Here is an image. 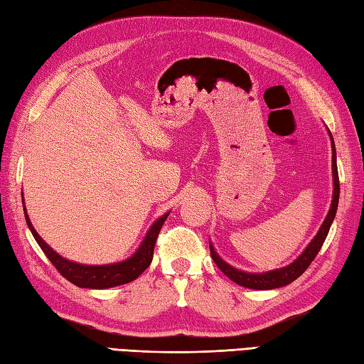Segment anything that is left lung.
Returning <instances> with one entry per match:
<instances>
[{"mask_svg": "<svg viewBox=\"0 0 364 364\" xmlns=\"http://www.w3.org/2000/svg\"><path fill=\"white\" fill-rule=\"evenodd\" d=\"M328 136H330V142H331V175H333V196H331V205L330 210L323 219L322 225L319 228L318 233L311 239V242L305 247V250L301 252L299 257L294 259L291 264L280 267V269H274L269 270V272H259V274H253V272H245V270H239L233 266H230L227 261H223L219 253L215 252L214 245L210 241V250H211V257L214 259L215 264L225 274L231 282H235L239 286H244V288L249 289H275V288H282V286H286L292 283L294 280L305 272L306 267L311 264V261L316 258V255L319 253L321 247L326 241V237L330 231L331 223H333V219L336 215L338 210V200H339V178H338V166H336V149H335V142H333V136H331L330 129Z\"/></svg>", "mask_w": 364, "mask_h": 364, "instance_id": "1", "label": "left lung"}]
</instances>
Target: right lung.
<instances>
[{
  "mask_svg": "<svg viewBox=\"0 0 364 364\" xmlns=\"http://www.w3.org/2000/svg\"><path fill=\"white\" fill-rule=\"evenodd\" d=\"M21 200H23V192H21ZM23 205H25V200H23ZM23 211H25L28 228L31 230V233H33L37 244L41 245V249L46 255V258L53 262V266L56 267L60 272V275L65 277L70 283L76 284L78 288H89V289L114 288V286L127 284L129 282L136 280V278L150 266V262L153 259L154 244H156V237L170 214V211L162 214L159 219H156L151 223V227L149 228V231H146L141 245L137 247V250L131 255L129 258L119 262H111V264L94 266V264H80V262H75L60 257L58 252H54L51 247L46 244L41 236H38L34 225L29 220V215L26 213L25 206H23Z\"/></svg>",
  "mask_w": 364,
  "mask_h": 364,
  "instance_id": "right-lung-1",
  "label": "right lung"
}]
</instances>
